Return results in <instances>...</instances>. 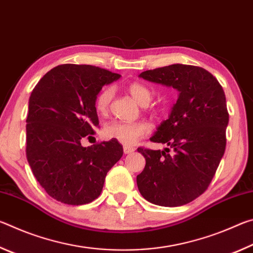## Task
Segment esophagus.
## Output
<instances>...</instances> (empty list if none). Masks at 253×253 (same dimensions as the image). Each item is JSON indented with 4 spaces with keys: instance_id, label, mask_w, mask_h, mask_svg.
I'll use <instances>...</instances> for the list:
<instances>
[{
    "instance_id": "esophagus-1",
    "label": "esophagus",
    "mask_w": 253,
    "mask_h": 253,
    "mask_svg": "<svg viewBox=\"0 0 253 253\" xmlns=\"http://www.w3.org/2000/svg\"><path fill=\"white\" fill-rule=\"evenodd\" d=\"M134 151H135V148L128 147V146H124V153H125V154H131Z\"/></svg>"
}]
</instances>
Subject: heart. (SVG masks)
I'll return each instance as SVG.
<instances>
[{"label":"heart","mask_w":253,"mask_h":253,"mask_svg":"<svg viewBox=\"0 0 253 253\" xmlns=\"http://www.w3.org/2000/svg\"><path fill=\"white\" fill-rule=\"evenodd\" d=\"M127 91L138 102L140 106H147L153 99L151 89L140 83H132L127 87ZM114 97V88L105 87L98 93L95 100L96 109L99 114H106L108 111L111 100ZM148 132V126L145 123H125L114 121L107 123L102 134L108 139H115L127 146L134 145L140 136Z\"/></svg>","instance_id":"heart-1"}]
</instances>
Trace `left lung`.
I'll return each instance as SVG.
<instances>
[{
  "label": "left lung",
  "mask_w": 253,
  "mask_h": 253,
  "mask_svg": "<svg viewBox=\"0 0 253 253\" xmlns=\"http://www.w3.org/2000/svg\"><path fill=\"white\" fill-rule=\"evenodd\" d=\"M139 78L172 87L178 95L169 118L149 138L173 153L137 149L146 160L137 186L148 202L181 207L207 190L223 157L229 124L224 91L209 71L181 63L144 71Z\"/></svg>",
  "instance_id": "1"
}]
</instances>
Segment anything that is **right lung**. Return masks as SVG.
Instances as JSON below:
<instances>
[{
    "label": "right lung",
    "instance_id": "obj_1",
    "mask_svg": "<svg viewBox=\"0 0 253 253\" xmlns=\"http://www.w3.org/2000/svg\"><path fill=\"white\" fill-rule=\"evenodd\" d=\"M119 78L99 67L68 63L46 72L31 92L27 158L37 181L59 202H92L101 193L107 172L123 156V146L115 139L81 145L99 126L97 95Z\"/></svg>",
    "mask_w": 253,
    "mask_h": 253
}]
</instances>
